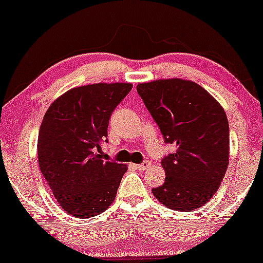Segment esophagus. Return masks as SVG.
Here are the masks:
<instances>
[{"label":"esophagus","mask_w":263,"mask_h":263,"mask_svg":"<svg viewBox=\"0 0 263 263\" xmlns=\"http://www.w3.org/2000/svg\"><path fill=\"white\" fill-rule=\"evenodd\" d=\"M149 166H151V162H149V160H144L143 163H141V164H138V165H136V167H137L138 170H142V172H144V170H147Z\"/></svg>","instance_id":"34e87169"}]
</instances>
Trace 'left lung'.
I'll list each match as a JSON object with an SVG mask.
<instances>
[{"label": "left lung", "instance_id": "left-lung-1", "mask_svg": "<svg viewBox=\"0 0 263 263\" xmlns=\"http://www.w3.org/2000/svg\"><path fill=\"white\" fill-rule=\"evenodd\" d=\"M137 91L175 153L162 159L165 182L152 190L167 208L190 212L216 194L229 164V123L218 101L191 81L158 80Z\"/></svg>", "mask_w": 263, "mask_h": 263}]
</instances>
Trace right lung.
Masks as SVG:
<instances>
[{"label": "right lung", "mask_w": 263, "mask_h": 263, "mask_svg": "<svg viewBox=\"0 0 263 263\" xmlns=\"http://www.w3.org/2000/svg\"><path fill=\"white\" fill-rule=\"evenodd\" d=\"M131 83L72 88L50 105L40 125V172L58 203L71 216L96 217L115 200L127 165L101 159L107 126Z\"/></svg>", "instance_id": "obj_1"}]
</instances>
